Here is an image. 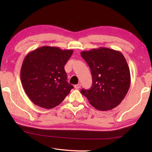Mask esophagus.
Here are the masks:
<instances>
[{
  "label": "esophagus",
  "mask_w": 152,
  "mask_h": 152,
  "mask_svg": "<svg viewBox=\"0 0 152 152\" xmlns=\"http://www.w3.org/2000/svg\"><path fill=\"white\" fill-rule=\"evenodd\" d=\"M80 86H81V84H76V85L74 86V88H75L76 89H78L79 88H80Z\"/></svg>",
  "instance_id": "obj_1"
}]
</instances>
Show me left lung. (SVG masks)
<instances>
[{
    "label": "left lung",
    "instance_id": "8db88e82",
    "mask_svg": "<svg viewBox=\"0 0 152 152\" xmlns=\"http://www.w3.org/2000/svg\"><path fill=\"white\" fill-rule=\"evenodd\" d=\"M81 56L88 64L92 77L89 90L81 93L92 106L99 110H109L119 105L129 91V68L121 53L107 48L83 51Z\"/></svg>",
    "mask_w": 152,
    "mask_h": 152
}]
</instances>
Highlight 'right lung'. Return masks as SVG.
I'll use <instances>...</instances> for the list:
<instances>
[{"label":"right lung","instance_id":"1","mask_svg":"<svg viewBox=\"0 0 152 152\" xmlns=\"http://www.w3.org/2000/svg\"><path fill=\"white\" fill-rule=\"evenodd\" d=\"M73 50L43 46L25 56L20 69L23 89L33 103L52 109L62 102L74 87L67 82L64 66Z\"/></svg>","mask_w":152,"mask_h":152}]
</instances>
